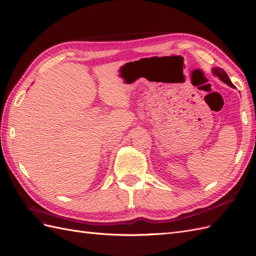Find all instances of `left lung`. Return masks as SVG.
I'll return each mask as SVG.
<instances>
[{
  "label": "left lung",
  "instance_id": "8db88e82",
  "mask_svg": "<svg viewBox=\"0 0 256 256\" xmlns=\"http://www.w3.org/2000/svg\"><path fill=\"white\" fill-rule=\"evenodd\" d=\"M214 75H216L218 78H220L223 82H225L226 84H228V86L234 88V84H232L230 79L228 78V74H226V72L224 70H222L220 68H216L214 70Z\"/></svg>",
  "mask_w": 256,
  "mask_h": 256
}]
</instances>
